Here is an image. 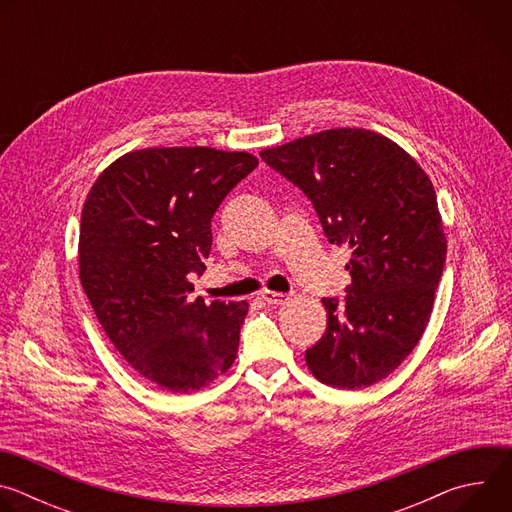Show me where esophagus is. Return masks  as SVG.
<instances>
[{
	"instance_id": "esophagus-1",
	"label": "esophagus",
	"mask_w": 512,
	"mask_h": 512,
	"mask_svg": "<svg viewBox=\"0 0 512 512\" xmlns=\"http://www.w3.org/2000/svg\"><path fill=\"white\" fill-rule=\"evenodd\" d=\"M261 300L271 304V306H279V304H285L289 300L287 294H281V291H271V289H265L261 291Z\"/></svg>"
}]
</instances>
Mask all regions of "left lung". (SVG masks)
I'll use <instances>...</instances> for the list:
<instances>
[{
    "label": "left lung",
    "mask_w": 512,
    "mask_h": 512,
    "mask_svg": "<svg viewBox=\"0 0 512 512\" xmlns=\"http://www.w3.org/2000/svg\"><path fill=\"white\" fill-rule=\"evenodd\" d=\"M310 198L332 245L352 251L346 298H324L328 326L306 350L312 375L336 389L389 377L433 310L448 241L431 180L389 137L340 127L261 152Z\"/></svg>",
    "instance_id": "obj_1"
}]
</instances>
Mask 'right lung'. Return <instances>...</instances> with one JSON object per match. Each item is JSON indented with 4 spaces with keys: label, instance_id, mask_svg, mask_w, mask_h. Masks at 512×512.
<instances>
[{
    "label": "right lung",
    "instance_id": "right-lung-1",
    "mask_svg": "<svg viewBox=\"0 0 512 512\" xmlns=\"http://www.w3.org/2000/svg\"><path fill=\"white\" fill-rule=\"evenodd\" d=\"M247 152L145 148L107 166L81 214L79 273L113 346L172 393L198 391L237 358L247 302L194 298L212 247L210 218L257 168Z\"/></svg>",
    "mask_w": 512,
    "mask_h": 512
}]
</instances>
